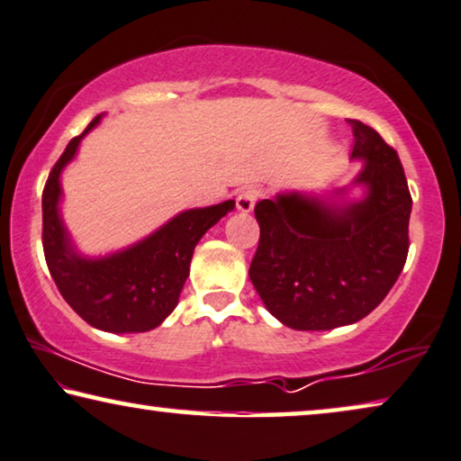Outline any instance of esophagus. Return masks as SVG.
Wrapping results in <instances>:
<instances>
[{"label":"esophagus","instance_id":"obj_1","mask_svg":"<svg viewBox=\"0 0 461 461\" xmlns=\"http://www.w3.org/2000/svg\"><path fill=\"white\" fill-rule=\"evenodd\" d=\"M261 198V190H257V187H244V190L238 192L236 196V206L240 212H250L255 209L257 200Z\"/></svg>","mask_w":461,"mask_h":461}]
</instances>
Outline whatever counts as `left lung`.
Returning <instances> with one entry per match:
<instances>
[{"mask_svg":"<svg viewBox=\"0 0 461 461\" xmlns=\"http://www.w3.org/2000/svg\"><path fill=\"white\" fill-rule=\"evenodd\" d=\"M348 122L351 158L363 160L353 179L366 190L361 200L288 192L255 206L261 238L250 282L269 313L293 330L363 320L384 301L410 250L411 194L397 152L372 127Z\"/></svg>","mask_w":461,"mask_h":461,"instance_id":"obj_1","label":"left lung"}]
</instances>
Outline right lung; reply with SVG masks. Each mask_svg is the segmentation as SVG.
Returning <instances> with one entry per match:
<instances>
[{
  "instance_id": "right-lung-1",
  "label": "right lung",
  "mask_w": 461,
  "mask_h": 461,
  "mask_svg": "<svg viewBox=\"0 0 461 461\" xmlns=\"http://www.w3.org/2000/svg\"><path fill=\"white\" fill-rule=\"evenodd\" d=\"M68 141L43 187V252L58 290L75 313L104 332H148L160 326L177 307L190 276L192 255L200 238L236 206L233 200L175 215L163 228L125 250L89 258L77 252L64 228L60 209V173L75 158L81 140L98 125Z\"/></svg>"
}]
</instances>
